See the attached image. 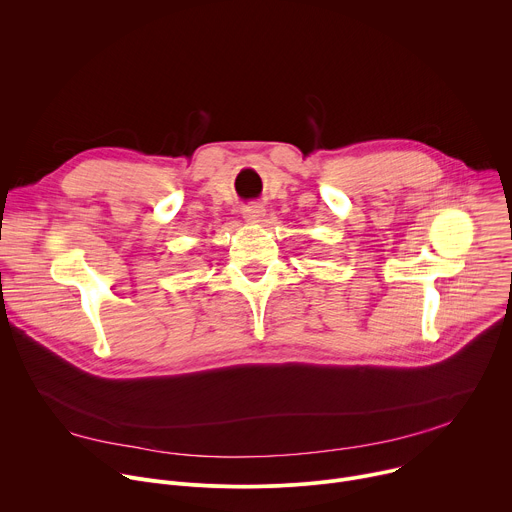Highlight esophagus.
I'll list each match as a JSON object with an SVG mask.
<instances>
[{
  "mask_svg": "<svg viewBox=\"0 0 512 512\" xmlns=\"http://www.w3.org/2000/svg\"><path fill=\"white\" fill-rule=\"evenodd\" d=\"M263 216H265L263 204L253 202V204H247V206L243 208V218H245L247 223H261Z\"/></svg>",
  "mask_w": 512,
  "mask_h": 512,
  "instance_id": "34e87169",
  "label": "esophagus"
}]
</instances>
